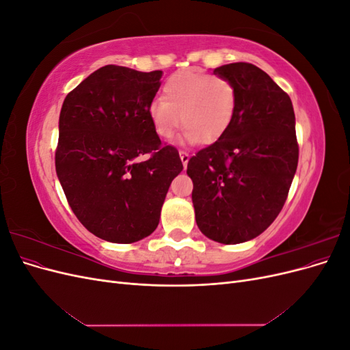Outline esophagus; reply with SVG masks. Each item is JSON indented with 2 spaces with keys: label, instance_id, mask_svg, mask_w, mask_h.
<instances>
[{
  "label": "esophagus",
  "instance_id": "obj_1",
  "mask_svg": "<svg viewBox=\"0 0 350 350\" xmlns=\"http://www.w3.org/2000/svg\"><path fill=\"white\" fill-rule=\"evenodd\" d=\"M179 157H181V162H183L184 167H187L188 161H189V154L187 152H179Z\"/></svg>",
  "mask_w": 350,
  "mask_h": 350
}]
</instances>
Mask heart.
<instances>
[{
	"instance_id": "heart-1",
	"label": "heart",
	"mask_w": 350,
	"mask_h": 350,
	"mask_svg": "<svg viewBox=\"0 0 350 350\" xmlns=\"http://www.w3.org/2000/svg\"><path fill=\"white\" fill-rule=\"evenodd\" d=\"M237 89L224 77L198 71L174 74L163 84V99H153L147 108L159 139L169 140L183 122L185 130L179 144L220 139L234 118ZM182 118L179 119L178 116Z\"/></svg>"
}]
</instances>
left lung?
Returning <instances> with one entry per match:
<instances>
[{
  "instance_id": "8db88e82",
  "label": "left lung",
  "mask_w": 350,
  "mask_h": 350,
  "mask_svg": "<svg viewBox=\"0 0 350 350\" xmlns=\"http://www.w3.org/2000/svg\"><path fill=\"white\" fill-rule=\"evenodd\" d=\"M237 89L228 130L189 159L198 229L225 245L262 234L278 217L298 166L291 98L248 62L213 70Z\"/></svg>"
}]
</instances>
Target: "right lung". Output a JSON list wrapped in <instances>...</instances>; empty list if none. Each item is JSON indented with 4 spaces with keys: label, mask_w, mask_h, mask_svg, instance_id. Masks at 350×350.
Instances as JSON below:
<instances>
[{
    "label": "right lung",
    "mask_w": 350,
    "mask_h": 350,
    "mask_svg": "<svg viewBox=\"0 0 350 350\" xmlns=\"http://www.w3.org/2000/svg\"><path fill=\"white\" fill-rule=\"evenodd\" d=\"M162 74L105 66L62 103L57 176L74 215L103 241L131 243L154 232L183 171L178 150L162 146L147 115Z\"/></svg>",
    "instance_id": "add662e5"
}]
</instances>
